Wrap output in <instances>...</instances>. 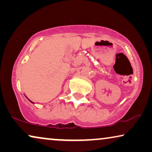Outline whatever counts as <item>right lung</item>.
I'll list each match as a JSON object with an SVG mask.
<instances>
[{
    "label": "right lung",
    "mask_w": 152,
    "mask_h": 152,
    "mask_svg": "<svg viewBox=\"0 0 152 152\" xmlns=\"http://www.w3.org/2000/svg\"><path fill=\"white\" fill-rule=\"evenodd\" d=\"M29 100H30V99H29ZM30 102H32V103H33V102H32V101H30Z\"/></svg>",
    "instance_id": "add662e5"
}]
</instances>
